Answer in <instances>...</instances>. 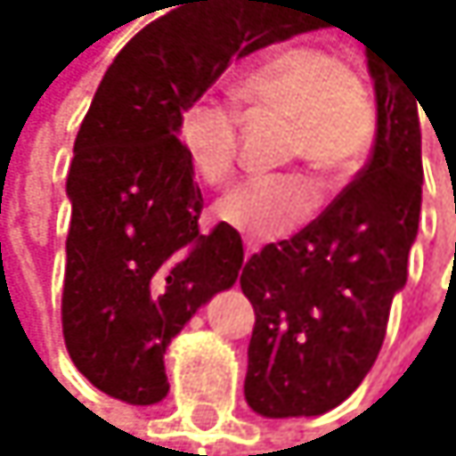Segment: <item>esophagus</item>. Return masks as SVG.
I'll return each instance as SVG.
<instances>
[{"instance_id": "esophagus-1", "label": "esophagus", "mask_w": 456, "mask_h": 456, "mask_svg": "<svg viewBox=\"0 0 456 456\" xmlns=\"http://www.w3.org/2000/svg\"><path fill=\"white\" fill-rule=\"evenodd\" d=\"M254 251H256V248H254V246H251V243H246V251H243V254H246V259H248V256H251V254H254Z\"/></svg>"}]
</instances>
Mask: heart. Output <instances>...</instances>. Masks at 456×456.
Wrapping results in <instances>:
<instances>
[{
    "label": "heart",
    "instance_id": "b5f03b06",
    "mask_svg": "<svg viewBox=\"0 0 456 456\" xmlns=\"http://www.w3.org/2000/svg\"><path fill=\"white\" fill-rule=\"evenodd\" d=\"M248 119L289 122L287 161H306L328 180L350 177L375 136V106L361 78L322 45L292 43L262 57L235 86ZM177 139L194 175L221 185L238 167L240 119L216 101H194L180 111ZM317 202L304 175L251 177L216 202V218L254 240H276L301 226Z\"/></svg>",
    "mask_w": 456,
    "mask_h": 456
}]
</instances>
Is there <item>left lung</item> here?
I'll use <instances>...</instances> for the list:
<instances>
[{
  "label": "left lung",
  "instance_id": "8db88e82",
  "mask_svg": "<svg viewBox=\"0 0 456 456\" xmlns=\"http://www.w3.org/2000/svg\"><path fill=\"white\" fill-rule=\"evenodd\" d=\"M366 62L378 98L370 164L301 232L251 254L240 271L256 317L243 391L268 419L320 416L345 402L372 370L391 301L408 281L424 103L386 51L366 45Z\"/></svg>",
  "mask_w": 456,
  "mask_h": 456
}]
</instances>
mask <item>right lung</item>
Here are the masks:
<instances>
[{
    "label": "right lung",
    "mask_w": 456,
    "mask_h": 456,
    "mask_svg": "<svg viewBox=\"0 0 456 456\" xmlns=\"http://www.w3.org/2000/svg\"><path fill=\"white\" fill-rule=\"evenodd\" d=\"M276 10L271 0H175L114 57L78 128L62 334L76 370L128 405L167 396L169 342L243 265L232 226L200 232L202 191L177 119L232 60L284 37Z\"/></svg>",
    "instance_id": "1"
}]
</instances>
